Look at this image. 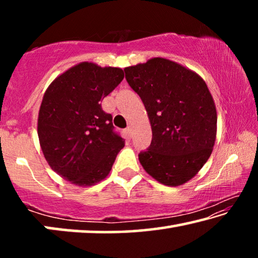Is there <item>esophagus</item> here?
<instances>
[{"instance_id": "esophagus-1", "label": "esophagus", "mask_w": 258, "mask_h": 258, "mask_svg": "<svg viewBox=\"0 0 258 258\" xmlns=\"http://www.w3.org/2000/svg\"><path fill=\"white\" fill-rule=\"evenodd\" d=\"M126 133H127V135L128 137H132V126H127V127H126Z\"/></svg>"}]
</instances>
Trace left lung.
<instances>
[{"mask_svg": "<svg viewBox=\"0 0 258 258\" xmlns=\"http://www.w3.org/2000/svg\"><path fill=\"white\" fill-rule=\"evenodd\" d=\"M124 71L145 104L152 131L140 163L161 184H184L206 164L215 145L217 112L206 83L191 69L160 56Z\"/></svg>", "mask_w": 258, "mask_h": 258, "instance_id": "8db88e82", "label": "left lung"}]
</instances>
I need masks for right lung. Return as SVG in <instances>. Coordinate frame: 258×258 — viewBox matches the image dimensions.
<instances>
[{
    "instance_id": "add662e5",
    "label": "right lung",
    "mask_w": 258,
    "mask_h": 258,
    "mask_svg": "<svg viewBox=\"0 0 258 258\" xmlns=\"http://www.w3.org/2000/svg\"><path fill=\"white\" fill-rule=\"evenodd\" d=\"M123 69L80 62L55 77L38 111L37 134L47 164L64 180L91 186L104 180L125 146L101 100L123 81Z\"/></svg>"
}]
</instances>
